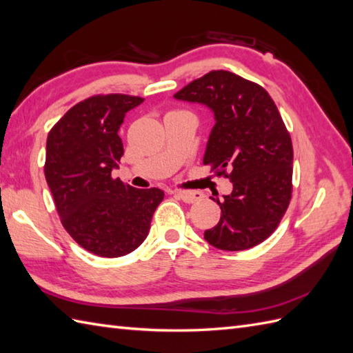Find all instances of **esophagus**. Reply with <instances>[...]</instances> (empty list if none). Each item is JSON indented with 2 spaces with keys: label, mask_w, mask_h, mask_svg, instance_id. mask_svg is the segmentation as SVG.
Masks as SVG:
<instances>
[{
  "label": "esophagus",
  "mask_w": 353,
  "mask_h": 353,
  "mask_svg": "<svg viewBox=\"0 0 353 353\" xmlns=\"http://www.w3.org/2000/svg\"><path fill=\"white\" fill-rule=\"evenodd\" d=\"M175 196L185 203H194L197 201H201L203 197V194L201 192H193V190H176Z\"/></svg>",
  "instance_id": "34e87169"
}]
</instances>
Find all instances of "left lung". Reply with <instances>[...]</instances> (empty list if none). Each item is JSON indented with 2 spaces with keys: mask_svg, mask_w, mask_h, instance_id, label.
<instances>
[{
  "mask_svg": "<svg viewBox=\"0 0 353 353\" xmlns=\"http://www.w3.org/2000/svg\"><path fill=\"white\" fill-rule=\"evenodd\" d=\"M175 99L214 112L203 165L234 184L223 201L212 197L221 217L205 239L228 252L261 244L279 228L292 197L294 148L276 103L261 85L226 70L203 74Z\"/></svg>",
  "mask_w": 353,
  "mask_h": 353,
  "instance_id": "8db88e82",
  "label": "left lung"
}]
</instances>
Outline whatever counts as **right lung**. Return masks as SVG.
Masks as SVG:
<instances>
[{
    "label": "right lung",
    "instance_id": "obj_1",
    "mask_svg": "<svg viewBox=\"0 0 353 353\" xmlns=\"http://www.w3.org/2000/svg\"><path fill=\"white\" fill-rule=\"evenodd\" d=\"M142 97L97 94L73 108L50 128L45 176L64 229L85 250L119 257L147 238L160 188H134L112 178L123 157L118 136L125 114Z\"/></svg>",
    "mask_w": 353,
    "mask_h": 353
}]
</instances>
